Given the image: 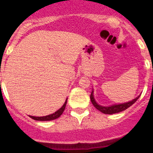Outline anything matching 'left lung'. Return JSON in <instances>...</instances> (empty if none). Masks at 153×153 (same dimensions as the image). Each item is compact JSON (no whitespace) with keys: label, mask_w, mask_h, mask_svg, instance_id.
I'll use <instances>...</instances> for the list:
<instances>
[{"label":"left lung","mask_w":153,"mask_h":153,"mask_svg":"<svg viewBox=\"0 0 153 153\" xmlns=\"http://www.w3.org/2000/svg\"><path fill=\"white\" fill-rule=\"evenodd\" d=\"M140 95L138 96L136 98L133 99L132 101H129L127 102H124V103H120V104H115V105H112V106H103L99 105L97 102H96L95 99H94V96H93V90H92L91 95H90V100H91L92 103L96 109H97L99 111H100L101 113H104V114H114V113H120L122 112L127 108H129L131 106L133 103L136 102L138 99L140 98Z\"/></svg>","instance_id":"8db88e82"}]
</instances>
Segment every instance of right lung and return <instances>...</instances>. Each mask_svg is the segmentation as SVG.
Wrapping results in <instances>:
<instances>
[{"instance_id": "add662e5", "label": "right lung", "mask_w": 153, "mask_h": 153, "mask_svg": "<svg viewBox=\"0 0 153 153\" xmlns=\"http://www.w3.org/2000/svg\"><path fill=\"white\" fill-rule=\"evenodd\" d=\"M67 99L66 100V101H65L63 106L58 109L57 111L55 112L54 113H52V114L48 115V116H45V117H32V116H30V117L34 120H37V121H50V120H56V119L59 118V117L62 115V113H63V111H64L66 105H67Z\"/></svg>"}]
</instances>
